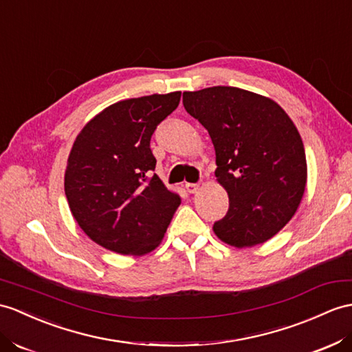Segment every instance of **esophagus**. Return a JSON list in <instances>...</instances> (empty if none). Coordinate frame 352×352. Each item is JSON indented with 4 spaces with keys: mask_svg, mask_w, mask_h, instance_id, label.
I'll use <instances>...</instances> for the list:
<instances>
[{
    "mask_svg": "<svg viewBox=\"0 0 352 352\" xmlns=\"http://www.w3.org/2000/svg\"><path fill=\"white\" fill-rule=\"evenodd\" d=\"M199 186H200V184H185V190L190 192V194H194V192H197V190H199Z\"/></svg>",
    "mask_w": 352,
    "mask_h": 352,
    "instance_id": "34e87169",
    "label": "esophagus"
}]
</instances>
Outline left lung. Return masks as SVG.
Segmentation results:
<instances>
[{
	"label": "left lung",
	"instance_id": "left-lung-1",
	"mask_svg": "<svg viewBox=\"0 0 352 352\" xmlns=\"http://www.w3.org/2000/svg\"><path fill=\"white\" fill-rule=\"evenodd\" d=\"M184 107L208 130L215 176L228 192L215 234L236 248L269 241L305 192L306 155L296 125L273 100L234 87L184 92Z\"/></svg>",
	"mask_w": 352,
	"mask_h": 352
}]
</instances>
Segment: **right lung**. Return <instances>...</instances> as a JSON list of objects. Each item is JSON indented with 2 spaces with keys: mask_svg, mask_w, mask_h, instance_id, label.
I'll use <instances>...</instances> for the list:
<instances>
[{
  "mask_svg": "<svg viewBox=\"0 0 352 352\" xmlns=\"http://www.w3.org/2000/svg\"><path fill=\"white\" fill-rule=\"evenodd\" d=\"M181 101V92L115 102L83 126L65 170L74 219L94 242L124 255L160 245L181 199L152 173L151 137Z\"/></svg>",
  "mask_w": 352,
  "mask_h": 352,
  "instance_id": "right-lung-1",
  "label": "right lung"
}]
</instances>
